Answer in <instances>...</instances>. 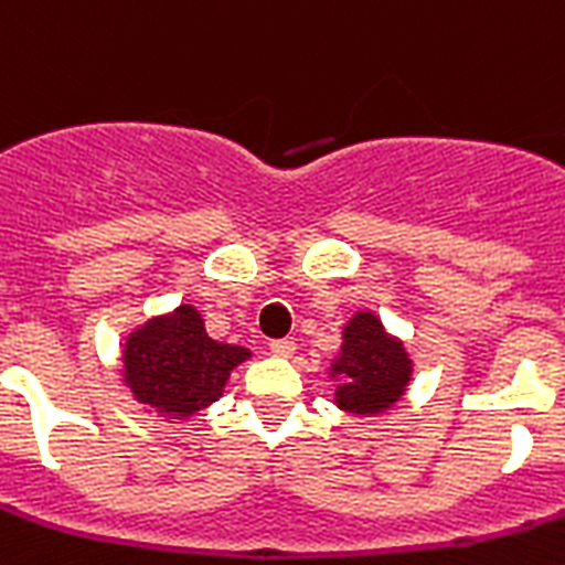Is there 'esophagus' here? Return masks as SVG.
Wrapping results in <instances>:
<instances>
[{
  "label": "esophagus",
  "mask_w": 565,
  "mask_h": 565,
  "mask_svg": "<svg viewBox=\"0 0 565 565\" xmlns=\"http://www.w3.org/2000/svg\"><path fill=\"white\" fill-rule=\"evenodd\" d=\"M294 351H297V344H294V339H274L271 342V353L274 356H294Z\"/></svg>",
  "instance_id": "esophagus-1"
}]
</instances>
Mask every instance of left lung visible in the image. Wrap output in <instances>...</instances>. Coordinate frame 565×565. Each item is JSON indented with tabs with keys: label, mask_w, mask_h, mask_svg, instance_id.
I'll return each instance as SVG.
<instances>
[{
	"label": "left lung",
	"mask_w": 565,
	"mask_h": 565,
	"mask_svg": "<svg viewBox=\"0 0 565 565\" xmlns=\"http://www.w3.org/2000/svg\"><path fill=\"white\" fill-rule=\"evenodd\" d=\"M331 373L339 376L333 398L339 411L376 416L402 398L413 362L404 344L384 331L376 313L359 311L344 326L342 351L333 359Z\"/></svg>",
	"instance_id": "obj_1"
}]
</instances>
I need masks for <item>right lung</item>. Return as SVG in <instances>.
Here are the masks:
<instances>
[{
  "label": "right lung",
  "mask_w": 565,
  "mask_h": 565,
  "mask_svg": "<svg viewBox=\"0 0 565 565\" xmlns=\"http://www.w3.org/2000/svg\"><path fill=\"white\" fill-rule=\"evenodd\" d=\"M252 356L248 348L214 342L192 306L149 319L124 344V382L161 416L186 418L223 396L228 376Z\"/></svg>",
  "instance_id": "obj_1"
}]
</instances>
